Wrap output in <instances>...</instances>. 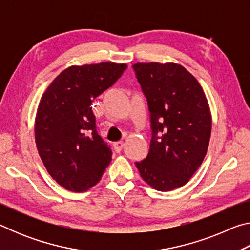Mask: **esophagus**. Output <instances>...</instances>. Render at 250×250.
I'll list each match as a JSON object with an SVG mask.
<instances>
[{"label": "esophagus", "mask_w": 250, "mask_h": 250, "mask_svg": "<svg viewBox=\"0 0 250 250\" xmlns=\"http://www.w3.org/2000/svg\"><path fill=\"white\" fill-rule=\"evenodd\" d=\"M124 146H125L124 142H121V141L116 142V143H113V149H115L117 153H119V152H121V150L124 149Z\"/></svg>", "instance_id": "esophagus-1"}]
</instances>
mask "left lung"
<instances>
[{
	"mask_svg": "<svg viewBox=\"0 0 250 250\" xmlns=\"http://www.w3.org/2000/svg\"><path fill=\"white\" fill-rule=\"evenodd\" d=\"M132 68L150 111L146 158L135 162L146 183L167 192L185 185L204 160L211 116L203 88L183 66L138 62Z\"/></svg>",
	"mask_w": 250,
	"mask_h": 250,
	"instance_id": "left-lung-1",
	"label": "left lung"
}]
</instances>
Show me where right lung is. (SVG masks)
<instances>
[{
  "label": "right lung",
  "mask_w": 250,
  "mask_h": 250,
  "mask_svg": "<svg viewBox=\"0 0 250 250\" xmlns=\"http://www.w3.org/2000/svg\"><path fill=\"white\" fill-rule=\"evenodd\" d=\"M125 69L116 62L70 66L42 96L35 118L37 151L50 176L68 191L92 188L111 161V149L96 130L91 104Z\"/></svg>",
  "instance_id": "obj_1"
}]
</instances>
